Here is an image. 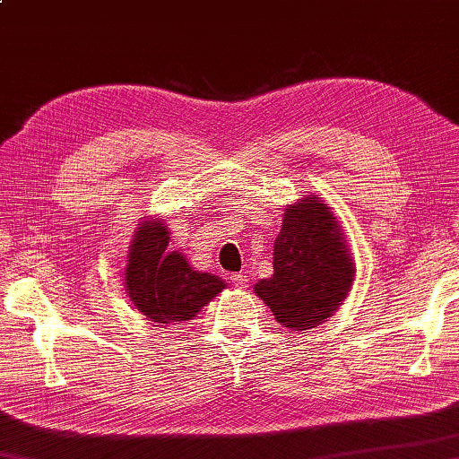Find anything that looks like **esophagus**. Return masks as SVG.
I'll use <instances>...</instances> for the list:
<instances>
[{"label":"esophagus","mask_w":459,"mask_h":459,"mask_svg":"<svg viewBox=\"0 0 459 459\" xmlns=\"http://www.w3.org/2000/svg\"><path fill=\"white\" fill-rule=\"evenodd\" d=\"M230 281H232V284L237 286V289H247V286H248V278L245 274H240V273L230 274Z\"/></svg>","instance_id":"obj_1"}]
</instances>
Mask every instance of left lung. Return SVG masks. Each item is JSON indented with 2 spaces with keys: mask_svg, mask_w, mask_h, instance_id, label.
<instances>
[{
  "mask_svg": "<svg viewBox=\"0 0 459 459\" xmlns=\"http://www.w3.org/2000/svg\"><path fill=\"white\" fill-rule=\"evenodd\" d=\"M273 266L274 274L256 282L255 290L284 328H316L346 299L354 281L352 258L336 217L318 196L284 211Z\"/></svg>",
  "mask_w": 459,
  "mask_h": 459,
  "instance_id": "obj_1",
  "label": "left lung"
}]
</instances>
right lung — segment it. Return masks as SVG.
Wrapping results in <instances>:
<instances>
[{"label":"right lung","mask_w":459,"mask_h":459,"mask_svg":"<svg viewBox=\"0 0 459 459\" xmlns=\"http://www.w3.org/2000/svg\"><path fill=\"white\" fill-rule=\"evenodd\" d=\"M125 276L134 307L159 325L191 320L224 289L221 278L193 271L181 253H170L169 230L159 221L139 227Z\"/></svg>","instance_id":"add662e5"}]
</instances>
